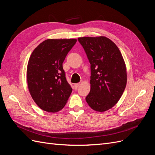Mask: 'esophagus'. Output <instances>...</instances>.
I'll list each match as a JSON object with an SVG mask.
<instances>
[{
    "label": "esophagus",
    "instance_id": "1",
    "mask_svg": "<svg viewBox=\"0 0 155 155\" xmlns=\"http://www.w3.org/2000/svg\"><path fill=\"white\" fill-rule=\"evenodd\" d=\"M79 85H80V83H76V84H75V85H74V87H75V88H77Z\"/></svg>",
    "mask_w": 155,
    "mask_h": 155
}]
</instances>
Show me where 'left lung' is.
Instances as JSON below:
<instances>
[{
  "label": "left lung",
  "instance_id": "obj_1",
  "mask_svg": "<svg viewBox=\"0 0 155 155\" xmlns=\"http://www.w3.org/2000/svg\"><path fill=\"white\" fill-rule=\"evenodd\" d=\"M78 41L91 64V91L86 101L93 110L106 111L117 104L126 87L127 76L122 55L106 37H83Z\"/></svg>",
  "mask_w": 155,
  "mask_h": 155
}]
</instances>
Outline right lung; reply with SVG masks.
<instances>
[{"mask_svg":"<svg viewBox=\"0 0 155 155\" xmlns=\"http://www.w3.org/2000/svg\"><path fill=\"white\" fill-rule=\"evenodd\" d=\"M77 39H47L33 51L27 66L30 95L42 110L56 112L66 105L72 88L63 63Z\"/></svg>","mask_w":155,"mask_h":155,"instance_id":"obj_1","label":"right lung"}]
</instances>
